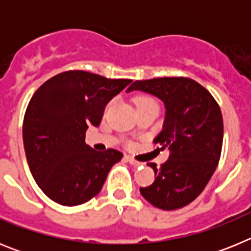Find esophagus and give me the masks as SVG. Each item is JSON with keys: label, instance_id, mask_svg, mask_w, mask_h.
<instances>
[{"label": "esophagus", "instance_id": "34e87169", "mask_svg": "<svg viewBox=\"0 0 251 251\" xmlns=\"http://www.w3.org/2000/svg\"><path fill=\"white\" fill-rule=\"evenodd\" d=\"M126 159H127V161L129 162L130 165H133V166H141V165H143V163H142V162L137 161L136 158H133V157H130V156H127V157H126Z\"/></svg>", "mask_w": 251, "mask_h": 251}]
</instances>
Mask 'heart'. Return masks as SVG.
I'll return each mask as SVG.
<instances>
[{
  "mask_svg": "<svg viewBox=\"0 0 251 251\" xmlns=\"http://www.w3.org/2000/svg\"><path fill=\"white\" fill-rule=\"evenodd\" d=\"M134 103H136L137 109L148 105H157L156 101L153 100L151 97H147V95H138V97H136V98H134Z\"/></svg>",
  "mask_w": 251,
  "mask_h": 251,
  "instance_id": "obj_1",
  "label": "heart"
}]
</instances>
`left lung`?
Segmentation results:
<instances>
[{
  "label": "left lung",
  "mask_w": 251,
  "mask_h": 251,
  "mask_svg": "<svg viewBox=\"0 0 251 251\" xmlns=\"http://www.w3.org/2000/svg\"><path fill=\"white\" fill-rule=\"evenodd\" d=\"M156 95L166 106L163 129L154 145L170 150L167 161L153 168L156 179L141 187L142 196L162 210L191 203L206 187L221 156L224 123L221 109L202 85L190 77L136 80L127 89Z\"/></svg>",
  "instance_id": "1"
}]
</instances>
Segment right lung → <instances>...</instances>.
Masks as SVG:
<instances>
[{"instance_id":"obj_1","label":"right lung","mask_w":251,"mask_h":251,"mask_svg":"<svg viewBox=\"0 0 251 251\" xmlns=\"http://www.w3.org/2000/svg\"><path fill=\"white\" fill-rule=\"evenodd\" d=\"M130 81L69 70L32 95L24 117V147L32 177L49 199L76 206L100 192L123 153L94 151L85 145V132L98 127L108 101Z\"/></svg>"}]
</instances>
